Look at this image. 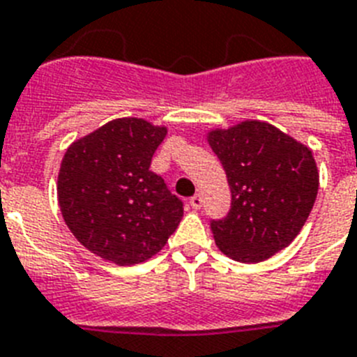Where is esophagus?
Instances as JSON below:
<instances>
[{
	"label": "esophagus",
	"instance_id": "34e87169",
	"mask_svg": "<svg viewBox=\"0 0 357 357\" xmlns=\"http://www.w3.org/2000/svg\"><path fill=\"white\" fill-rule=\"evenodd\" d=\"M202 205H204V198H202V194H194L192 198H190V207L192 208H202Z\"/></svg>",
	"mask_w": 357,
	"mask_h": 357
}]
</instances>
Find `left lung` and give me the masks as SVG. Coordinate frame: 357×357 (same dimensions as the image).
Masks as SVG:
<instances>
[{"label":"left lung","mask_w":357,"mask_h":357,"mask_svg":"<svg viewBox=\"0 0 357 357\" xmlns=\"http://www.w3.org/2000/svg\"><path fill=\"white\" fill-rule=\"evenodd\" d=\"M207 143L231 188V211L211 224L220 251L255 264L288 248L317 198L319 172L312 150L262 121L211 130Z\"/></svg>","instance_id":"obj_1"}]
</instances>
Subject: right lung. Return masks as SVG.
<instances>
[{
    "label": "right lung",
    "instance_id": "1",
    "mask_svg": "<svg viewBox=\"0 0 357 357\" xmlns=\"http://www.w3.org/2000/svg\"><path fill=\"white\" fill-rule=\"evenodd\" d=\"M167 128L113 119L69 144L58 172V205L75 238L100 259L133 266L165 248L183 204L150 170Z\"/></svg>",
    "mask_w": 357,
    "mask_h": 357
}]
</instances>
